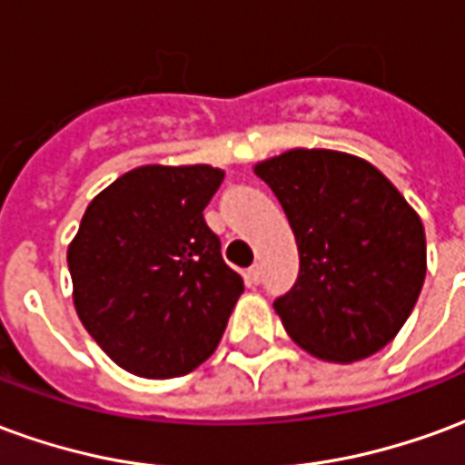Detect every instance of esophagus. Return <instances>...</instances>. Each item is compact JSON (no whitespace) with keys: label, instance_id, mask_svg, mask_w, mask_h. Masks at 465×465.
I'll return each instance as SVG.
<instances>
[{"label":"esophagus","instance_id":"obj_1","mask_svg":"<svg viewBox=\"0 0 465 465\" xmlns=\"http://www.w3.org/2000/svg\"><path fill=\"white\" fill-rule=\"evenodd\" d=\"M246 279H249V282H252V283L262 282V266H259V263H253L252 269L246 272Z\"/></svg>","mask_w":465,"mask_h":465}]
</instances>
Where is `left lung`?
Wrapping results in <instances>:
<instances>
[{"label": "left lung", "instance_id": "1", "mask_svg": "<svg viewBox=\"0 0 465 465\" xmlns=\"http://www.w3.org/2000/svg\"><path fill=\"white\" fill-rule=\"evenodd\" d=\"M299 246V279L273 302L283 329L312 356H373L419 302L426 279L420 216L361 156L292 149L259 162Z\"/></svg>", "mask_w": 465, "mask_h": 465}]
</instances>
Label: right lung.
Wrapping results in <instances>:
<instances>
[{"instance_id":"add662e5","label":"right lung","mask_w":465,"mask_h":465,"mask_svg":"<svg viewBox=\"0 0 465 465\" xmlns=\"http://www.w3.org/2000/svg\"><path fill=\"white\" fill-rule=\"evenodd\" d=\"M222 182L209 163L132 169L96 193L69 243L76 316L134 376H183L222 341L243 292L203 222Z\"/></svg>"}]
</instances>
